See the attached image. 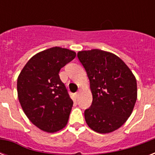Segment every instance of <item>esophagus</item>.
Masks as SVG:
<instances>
[{
    "mask_svg": "<svg viewBox=\"0 0 155 155\" xmlns=\"http://www.w3.org/2000/svg\"><path fill=\"white\" fill-rule=\"evenodd\" d=\"M80 89L79 90V91H78V92H76V93H75V97H79V94H80Z\"/></svg>",
    "mask_w": 155,
    "mask_h": 155,
    "instance_id": "34e87169",
    "label": "esophagus"
}]
</instances>
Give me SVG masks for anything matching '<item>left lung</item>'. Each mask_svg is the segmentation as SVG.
<instances>
[{"mask_svg": "<svg viewBox=\"0 0 155 155\" xmlns=\"http://www.w3.org/2000/svg\"><path fill=\"white\" fill-rule=\"evenodd\" d=\"M90 81L92 103L84 111L92 130L108 134L130 117L137 101V81L128 66L110 52L93 49L77 54Z\"/></svg>", "mask_w": 155, "mask_h": 155, "instance_id": "obj_1", "label": "left lung"}]
</instances>
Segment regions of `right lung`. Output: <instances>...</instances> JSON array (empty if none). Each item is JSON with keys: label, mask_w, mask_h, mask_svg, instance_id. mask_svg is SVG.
<instances>
[{"label": "right lung", "mask_w": 155, "mask_h": 155, "mask_svg": "<svg viewBox=\"0 0 155 155\" xmlns=\"http://www.w3.org/2000/svg\"><path fill=\"white\" fill-rule=\"evenodd\" d=\"M75 56L66 48H49L33 56L18 76L21 106L29 120L45 132H57L68 124L73 101L58 73Z\"/></svg>", "instance_id": "1"}]
</instances>
